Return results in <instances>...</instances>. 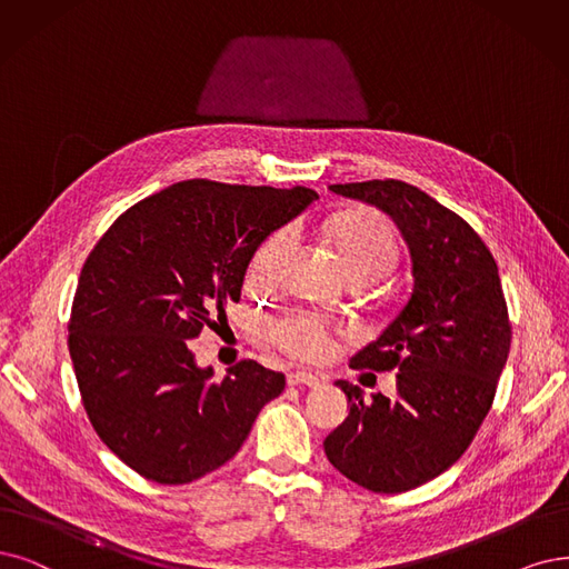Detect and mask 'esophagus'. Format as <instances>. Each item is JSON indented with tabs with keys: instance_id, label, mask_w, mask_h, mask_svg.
<instances>
[{
	"instance_id": "obj_1",
	"label": "esophagus",
	"mask_w": 569,
	"mask_h": 569,
	"mask_svg": "<svg viewBox=\"0 0 569 569\" xmlns=\"http://www.w3.org/2000/svg\"><path fill=\"white\" fill-rule=\"evenodd\" d=\"M288 385L290 387H298V385L319 387L321 385V377L319 375H311V372H305V370H296V372L288 375Z\"/></svg>"
}]
</instances>
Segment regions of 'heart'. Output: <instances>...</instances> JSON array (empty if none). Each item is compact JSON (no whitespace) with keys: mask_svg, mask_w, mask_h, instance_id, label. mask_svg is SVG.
Returning a JSON list of instances; mask_svg holds the SVG:
<instances>
[{"mask_svg":"<svg viewBox=\"0 0 569 569\" xmlns=\"http://www.w3.org/2000/svg\"><path fill=\"white\" fill-rule=\"evenodd\" d=\"M326 237L349 281L372 283L396 262V239L380 216L353 213L335 218ZM290 243V231H277L258 246L248 269L252 286L269 288L277 283ZM269 340L292 359L319 361L330 349V326L311 313H290L269 328Z\"/></svg>","mask_w":569,"mask_h":569,"instance_id":"obj_1","label":"heart"}]
</instances>
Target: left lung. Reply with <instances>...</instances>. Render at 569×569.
<instances>
[{
  "mask_svg": "<svg viewBox=\"0 0 569 569\" xmlns=\"http://www.w3.org/2000/svg\"><path fill=\"white\" fill-rule=\"evenodd\" d=\"M401 229L412 292L351 368L396 370V398L335 382L349 417L323 440L330 465L372 492H408L448 471L490 412L511 349L509 309L488 246L452 210L401 180L330 184Z\"/></svg>",
  "mask_w": 569,
  "mask_h": 569,
  "instance_id": "left-lung-1",
  "label": "left lung"
}]
</instances>
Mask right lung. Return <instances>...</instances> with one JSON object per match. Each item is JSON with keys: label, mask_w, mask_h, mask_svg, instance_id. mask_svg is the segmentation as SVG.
<instances>
[{"label": "right lung", "mask_w": 569, "mask_h": 569, "mask_svg": "<svg viewBox=\"0 0 569 569\" xmlns=\"http://www.w3.org/2000/svg\"><path fill=\"white\" fill-rule=\"evenodd\" d=\"M319 194L184 180L121 213L81 267L70 356L81 403L123 465L161 486L220 469L286 377L256 361L213 380L194 342L241 300L258 246Z\"/></svg>", "instance_id": "right-lung-1"}]
</instances>
